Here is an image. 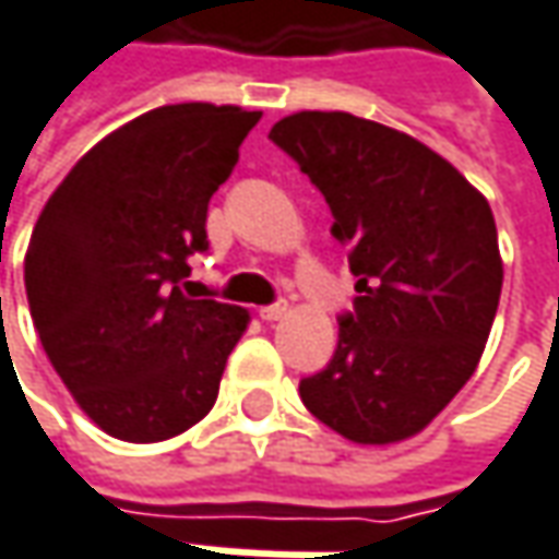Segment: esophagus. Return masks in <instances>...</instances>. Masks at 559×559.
Wrapping results in <instances>:
<instances>
[{"label":"esophagus","mask_w":559,"mask_h":559,"mask_svg":"<svg viewBox=\"0 0 559 559\" xmlns=\"http://www.w3.org/2000/svg\"><path fill=\"white\" fill-rule=\"evenodd\" d=\"M286 313H289V305H286V301H276V305H267V308H261V320L273 323V320H283Z\"/></svg>","instance_id":"obj_1"}]
</instances>
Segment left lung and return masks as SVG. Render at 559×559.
I'll return each instance as SVG.
<instances>
[{"instance_id":"1","label":"left lung","mask_w":559,"mask_h":559,"mask_svg":"<svg viewBox=\"0 0 559 559\" xmlns=\"http://www.w3.org/2000/svg\"><path fill=\"white\" fill-rule=\"evenodd\" d=\"M270 140L323 192L360 292L298 395L355 444L411 439L479 367L504 283L495 214L454 164L376 120L295 111Z\"/></svg>"}]
</instances>
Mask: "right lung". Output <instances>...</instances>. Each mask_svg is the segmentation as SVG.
<instances>
[{
	"label": "right lung",
	"instance_id": "add662e5",
	"mask_svg": "<svg viewBox=\"0 0 559 559\" xmlns=\"http://www.w3.org/2000/svg\"><path fill=\"white\" fill-rule=\"evenodd\" d=\"M258 120L211 102L145 111L71 167L33 226V326L80 411L115 439H174L217 401L248 311L189 298L180 283Z\"/></svg>",
	"mask_w": 559,
	"mask_h": 559
}]
</instances>
